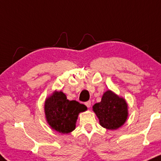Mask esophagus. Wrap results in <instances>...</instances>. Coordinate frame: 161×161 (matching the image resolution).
Returning <instances> with one entry per match:
<instances>
[{
    "label": "esophagus",
    "mask_w": 161,
    "mask_h": 161,
    "mask_svg": "<svg viewBox=\"0 0 161 161\" xmlns=\"http://www.w3.org/2000/svg\"><path fill=\"white\" fill-rule=\"evenodd\" d=\"M85 105L87 106V108H90V106H91V102L90 101H87V102L85 103Z\"/></svg>",
    "instance_id": "34e87169"
}]
</instances>
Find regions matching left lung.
Instances as JSON below:
<instances>
[{"label": "left lung", "mask_w": 161, "mask_h": 161, "mask_svg": "<svg viewBox=\"0 0 161 161\" xmlns=\"http://www.w3.org/2000/svg\"><path fill=\"white\" fill-rule=\"evenodd\" d=\"M101 126L106 129H117L123 125L128 117V105L125 99L111 90L103 95L101 102L93 106Z\"/></svg>", "instance_id": "left-lung-1"}]
</instances>
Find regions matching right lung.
<instances>
[{
  "label": "right lung",
  "mask_w": 161,
  "mask_h": 161,
  "mask_svg": "<svg viewBox=\"0 0 161 161\" xmlns=\"http://www.w3.org/2000/svg\"><path fill=\"white\" fill-rule=\"evenodd\" d=\"M86 106L75 100H67L61 91H55L45 102V114L48 124L56 131L68 134L75 129L79 113Z\"/></svg>",
  "instance_id": "add662e5"
}]
</instances>
